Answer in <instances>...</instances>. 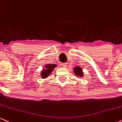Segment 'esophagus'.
Returning a JSON list of instances; mask_svg holds the SVG:
<instances>
[{
    "label": "esophagus",
    "instance_id": "obj_1",
    "mask_svg": "<svg viewBox=\"0 0 122 122\" xmlns=\"http://www.w3.org/2000/svg\"><path fill=\"white\" fill-rule=\"evenodd\" d=\"M67 64L66 63H62V64H61L62 67H64V68H66V67H67Z\"/></svg>",
    "mask_w": 122,
    "mask_h": 122
}]
</instances>
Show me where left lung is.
Returning <instances> with one entry per match:
<instances>
[{
    "mask_svg": "<svg viewBox=\"0 0 122 122\" xmlns=\"http://www.w3.org/2000/svg\"><path fill=\"white\" fill-rule=\"evenodd\" d=\"M73 70H74V74H75V75L76 76H78V77H79V78H81V77L83 76H84L82 68H81V67L76 66V67H74V68H73Z\"/></svg>",
    "mask_w": 122,
    "mask_h": 122,
    "instance_id": "left-lung-1",
    "label": "left lung"
}]
</instances>
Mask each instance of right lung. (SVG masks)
<instances>
[{"instance_id": "add662e5", "label": "right lung", "mask_w": 122, "mask_h": 122, "mask_svg": "<svg viewBox=\"0 0 122 122\" xmlns=\"http://www.w3.org/2000/svg\"><path fill=\"white\" fill-rule=\"evenodd\" d=\"M57 67V65L55 64H47L44 66V68L41 70V75L42 79H46L48 76L51 75L53 70L55 67Z\"/></svg>"}]
</instances>
